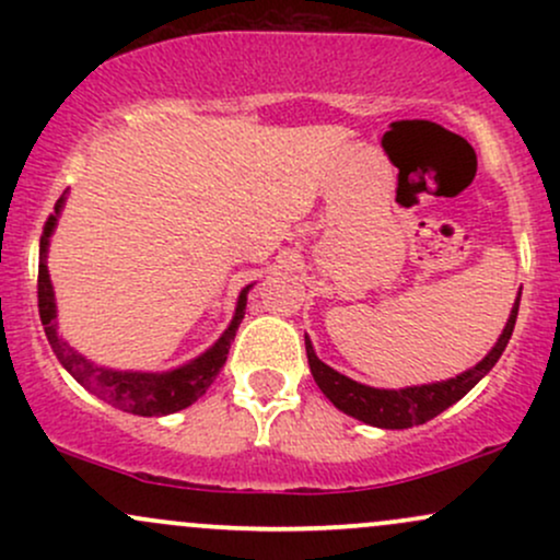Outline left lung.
Wrapping results in <instances>:
<instances>
[{
    "label": "left lung",
    "instance_id": "8db88e82",
    "mask_svg": "<svg viewBox=\"0 0 560 560\" xmlns=\"http://www.w3.org/2000/svg\"><path fill=\"white\" fill-rule=\"evenodd\" d=\"M518 300H522V292H518L516 302H513L505 329L500 334V339L494 342L492 350L487 352L474 369L464 371V374H458L455 378H447V382L421 384V387H405V389L369 387V384L352 382V378H347L345 374H339V371H334L331 365L318 361L311 339L305 337V352H307V363H311V374L316 378L320 392H324V395L329 397L342 413L352 416V419L371 423V427H378V429L419 427V423L432 421L434 416H440L442 410H447L453 402H458L468 389L477 387L481 376L490 374L492 365L500 361V355H503L508 339H511L513 334V326H516Z\"/></svg>",
    "mask_w": 560,
    "mask_h": 560
}]
</instances>
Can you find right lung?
Here are the masks:
<instances>
[{"label":"right lung","mask_w":560,"mask_h":560,"mask_svg":"<svg viewBox=\"0 0 560 560\" xmlns=\"http://www.w3.org/2000/svg\"><path fill=\"white\" fill-rule=\"evenodd\" d=\"M62 205H66V195L55 202V213L44 223L42 242H38V316H42L44 334H47L49 345H52L57 361L68 371L83 389H89L100 400L110 402L113 408L126 410L133 416H168L176 410L189 408L199 397L208 392L210 384L215 382L218 371L223 369L229 358V347L234 342L236 329H240L244 318V307H247V292L249 287L242 289L240 300H236L234 318H231L229 329L221 334V339L205 350L195 361L178 365L173 371H163V374H144V371H113L94 365L92 361L73 350L66 339L57 334V307H55V292L52 281H49L47 271V249L49 236L57 226Z\"/></svg>","instance_id":"add662e5"}]
</instances>
